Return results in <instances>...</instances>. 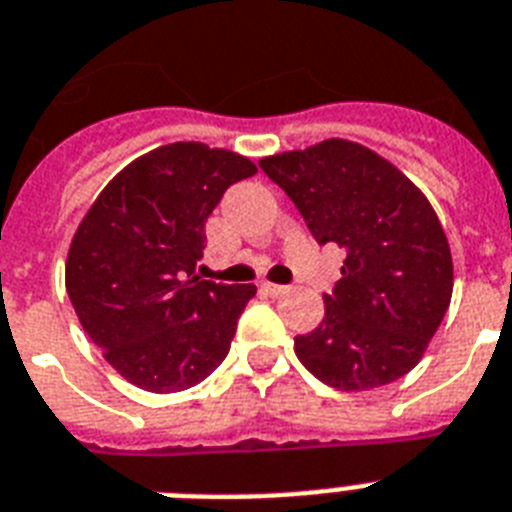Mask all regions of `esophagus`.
Segmentation results:
<instances>
[{"mask_svg":"<svg viewBox=\"0 0 512 512\" xmlns=\"http://www.w3.org/2000/svg\"><path fill=\"white\" fill-rule=\"evenodd\" d=\"M259 290H261V293H264V295H272V298H274V295H282V293H285L287 287H285V285H274V282H261Z\"/></svg>","mask_w":512,"mask_h":512,"instance_id":"34e87169","label":"esophagus"}]
</instances>
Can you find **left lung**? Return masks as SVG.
Instances as JSON below:
<instances>
[{
  "instance_id": "obj_1",
  "label": "left lung",
  "mask_w": 512,
  "mask_h": 512,
  "mask_svg": "<svg viewBox=\"0 0 512 512\" xmlns=\"http://www.w3.org/2000/svg\"><path fill=\"white\" fill-rule=\"evenodd\" d=\"M319 246L345 251L324 319L295 356L337 390H374L421 361L453 295V256L424 193L361 143L329 138L259 162Z\"/></svg>"
}]
</instances>
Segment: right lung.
<instances>
[{"instance_id": "add662e5", "label": "right lung", "mask_w": 512, "mask_h": 512, "mask_svg": "<svg viewBox=\"0 0 512 512\" xmlns=\"http://www.w3.org/2000/svg\"><path fill=\"white\" fill-rule=\"evenodd\" d=\"M256 164L180 141L128 164L101 190L67 253L65 285L88 337L135 387L180 392L225 361L253 285L196 277L204 225Z\"/></svg>"}]
</instances>
